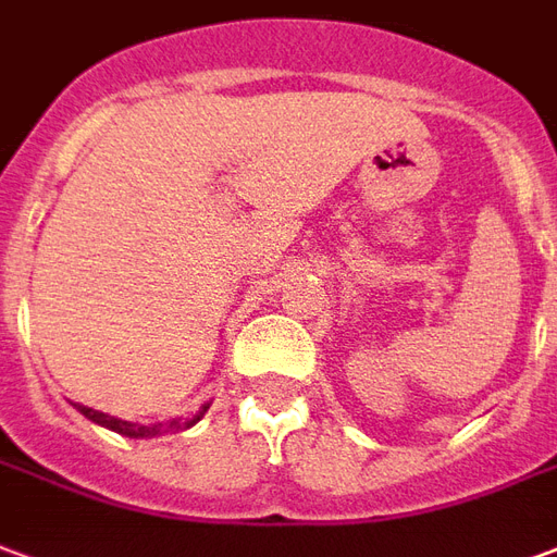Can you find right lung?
Masks as SVG:
<instances>
[{
	"label": "right lung",
	"mask_w": 557,
	"mask_h": 557,
	"mask_svg": "<svg viewBox=\"0 0 557 557\" xmlns=\"http://www.w3.org/2000/svg\"><path fill=\"white\" fill-rule=\"evenodd\" d=\"M76 410H79L85 419H90V422H97V425L109 428V431H117V434L123 436H132V440H141V436H162V434H180V431H185V428H191L195 422H200V416L206 413H197L195 419H188V422H180V419H171V422H159V425H135V422H123V419H114V416L109 413H100V410H94V407H85V405H76Z\"/></svg>",
	"instance_id": "obj_1"
}]
</instances>
